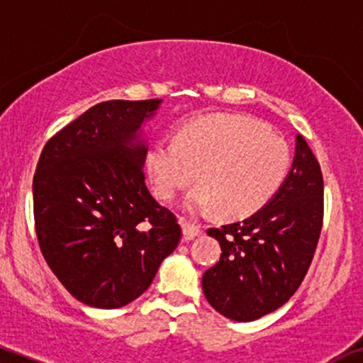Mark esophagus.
I'll return each instance as SVG.
<instances>
[{
	"mask_svg": "<svg viewBox=\"0 0 363 363\" xmlns=\"http://www.w3.org/2000/svg\"><path fill=\"white\" fill-rule=\"evenodd\" d=\"M181 225H182V234H184L186 240H193V238L200 236V234L203 233L200 224H196V222H193V220H188V218H182Z\"/></svg>",
	"mask_w": 363,
	"mask_h": 363,
	"instance_id": "obj_1",
	"label": "esophagus"
}]
</instances>
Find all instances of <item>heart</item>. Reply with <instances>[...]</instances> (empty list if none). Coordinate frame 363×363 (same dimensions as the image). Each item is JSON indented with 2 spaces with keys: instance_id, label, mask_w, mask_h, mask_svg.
Returning <instances> with one entry per match:
<instances>
[{
  "instance_id": "b5f03b06",
  "label": "heart",
  "mask_w": 363,
  "mask_h": 363,
  "mask_svg": "<svg viewBox=\"0 0 363 363\" xmlns=\"http://www.w3.org/2000/svg\"><path fill=\"white\" fill-rule=\"evenodd\" d=\"M291 165V150L281 134L242 115H222L188 123L177 138L160 139L146 155L157 198L170 201L196 181L186 206L227 217L260 208L279 189Z\"/></svg>"
}]
</instances>
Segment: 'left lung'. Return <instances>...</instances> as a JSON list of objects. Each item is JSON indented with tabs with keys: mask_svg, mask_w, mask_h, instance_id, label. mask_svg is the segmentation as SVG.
Returning a JSON list of instances; mask_svg holds the SVG:
<instances>
[{
	"mask_svg": "<svg viewBox=\"0 0 363 363\" xmlns=\"http://www.w3.org/2000/svg\"><path fill=\"white\" fill-rule=\"evenodd\" d=\"M324 218V181L298 134L291 170L265 206L241 222L208 229L220 260L203 274V293L218 313L252 322L282 306L306 276Z\"/></svg>",
	"mask_w": 363,
	"mask_h": 363,
	"instance_id": "1",
	"label": "left lung"
}]
</instances>
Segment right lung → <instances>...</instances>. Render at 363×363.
<instances>
[{
    "label": "right lung",
    "mask_w": 363,
    "mask_h": 363,
    "mask_svg": "<svg viewBox=\"0 0 363 363\" xmlns=\"http://www.w3.org/2000/svg\"><path fill=\"white\" fill-rule=\"evenodd\" d=\"M162 99L91 106L43 148L33 194L39 248L75 300L118 308L141 296L181 241L145 182L143 123Z\"/></svg>",
    "instance_id": "right-lung-1"
}]
</instances>
